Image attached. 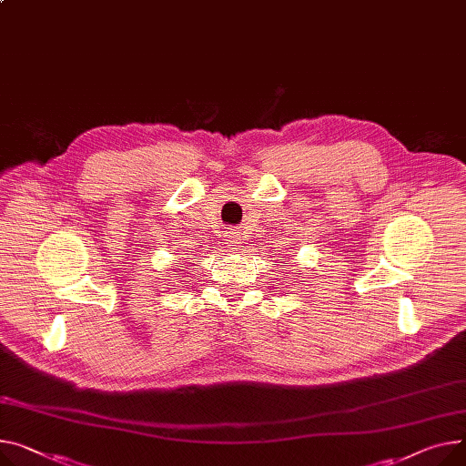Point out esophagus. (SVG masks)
<instances>
[{
    "mask_svg": "<svg viewBox=\"0 0 466 466\" xmlns=\"http://www.w3.org/2000/svg\"><path fill=\"white\" fill-rule=\"evenodd\" d=\"M228 241H230V245L234 247V249H236L238 243H239V236H238V232H232V234L228 236Z\"/></svg>",
    "mask_w": 466,
    "mask_h": 466,
    "instance_id": "1",
    "label": "esophagus"
}]
</instances>
